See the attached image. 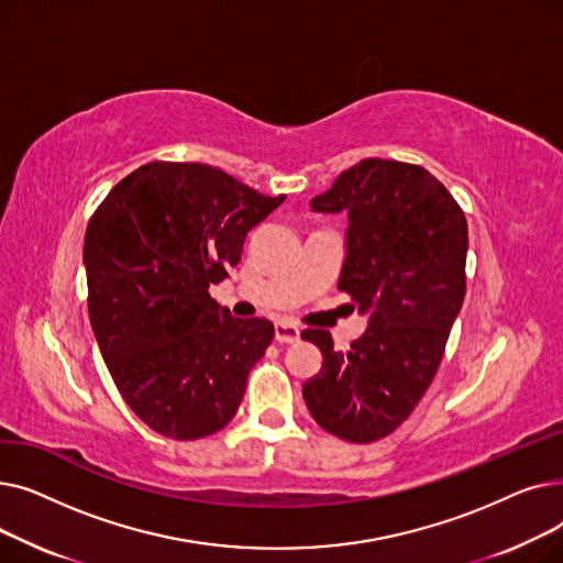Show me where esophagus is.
I'll list each match as a JSON object with an SVG mask.
<instances>
[{"label": "esophagus", "mask_w": 563, "mask_h": 563, "mask_svg": "<svg viewBox=\"0 0 563 563\" xmlns=\"http://www.w3.org/2000/svg\"><path fill=\"white\" fill-rule=\"evenodd\" d=\"M274 335H276L278 342L294 344V342H299L301 331H299V327H294V323H289V321H276L274 323Z\"/></svg>", "instance_id": "esophagus-1"}]
</instances>
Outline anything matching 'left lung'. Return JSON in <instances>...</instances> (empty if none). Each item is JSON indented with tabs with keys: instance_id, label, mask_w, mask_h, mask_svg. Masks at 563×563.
I'll return each mask as SVG.
<instances>
[{
	"instance_id": "left-lung-1",
	"label": "left lung",
	"mask_w": 563,
	"mask_h": 563,
	"mask_svg": "<svg viewBox=\"0 0 563 563\" xmlns=\"http://www.w3.org/2000/svg\"><path fill=\"white\" fill-rule=\"evenodd\" d=\"M346 214L338 289L367 314L346 353L329 331H303L321 369L303 383L314 422L349 442L393 433L438 372L465 297L467 221L435 177L416 164L369 157L310 200Z\"/></svg>"
}]
</instances>
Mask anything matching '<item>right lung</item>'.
Wrapping results in <instances>:
<instances>
[{"mask_svg":"<svg viewBox=\"0 0 563 563\" xmlns=\"http://www.w3.org/2000/svg\"><path fill=\"white\" fill-rule=\"evenodd\" d=\"M283 200L214 166L151 162L88 221V317L115 388L153 431L198 440L234 418L274 323L232 317L207 289Z\"/></svg>","mask_w":563,"mask_h":563,"instance_id":"right-lung-1","label":"right lung"}]
</instances>
